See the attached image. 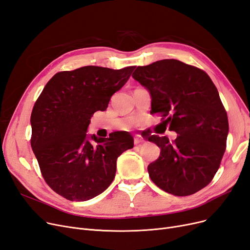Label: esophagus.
I'll list each match as a JSON object with an SVG mask.
<instances>
[{
	"mask_svg": "<svg viewBox=\"0 0 250 250\" xmlns=\"http://www.w3.org/2000/svg\"><path fill=\"white\" fill-rule=\"evenodd\" d=\"M144 142H145V140H144L142 137H140V136H137V137H135V139H134V143H135V145L143 144Z\"/></svg>",
	"mask_w": 250,
	"mask_h": 250,
	"instance_id": "obj_1",
	"label": "esophagus"
}]
</instances>
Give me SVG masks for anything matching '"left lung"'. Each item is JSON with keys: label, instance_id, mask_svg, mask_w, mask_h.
<instances>
[{"label": "left lung", "instance_id": "obj_1", "mask_svg": "<svg viewBox=\"0 0 250 250\" xmlns=\"http://www.w3.org/2000/svg\"><path fill=\"white\" fill-rule=\"evenodd\" d=\"M132 77L149 91L151 114L159 113L179 136L173 142L156 135L148 139L160 148L148 166L157 187L188 196L213 179L229 133L227 112L214 83L205 71L176 59L138 66Z\"/></svg>", "mask_w": 250, "mask_h": 250}]
</instances>
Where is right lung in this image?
Listing matches in <instances>:
<instances>
[{"label": "right lung", "mask_w": 250, "mask_h": 250, "mask_svg": "<svg viewBox=\"0 0 250 250\" xmlns=\"http://www.w3.org/2000/svg\"><path fill=\"white\" fill-rule=\"evenodd\" d=\"M134 69L91 65L61 71L38 98L30 116L31 148L42 178L64 198L86 201L104 192L115 177L117 157L134 147L129 133L86 134L93 114L106 110Z\"/></svg>", "instance_id": "1"}]
</instances>
